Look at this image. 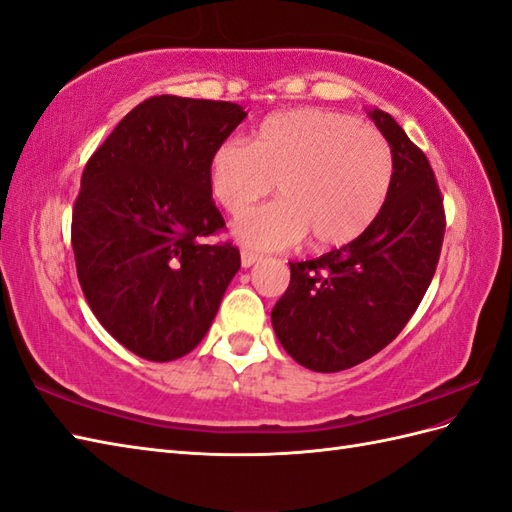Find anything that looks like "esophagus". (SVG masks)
<instances>
[{"label":"esophagus","instance_id":"34e87169","mask_svg":"<svg viewBox=\"0 0 512 512\" xmlns=\"http://www.w3.org/2000/svg\"><path fill=\"white\" fill-rule=\"evenodd\" d=\"M259 262V255L257 253H250V250H242V266L250 268L253 264Z\"/></svg>","mask_w":512,"mask_h":512}]
</instances>
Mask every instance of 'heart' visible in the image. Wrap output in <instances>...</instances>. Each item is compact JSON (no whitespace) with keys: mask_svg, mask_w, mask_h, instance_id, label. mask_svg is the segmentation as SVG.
<instances>
[{"mask_svg":"<svg viewBox=\"0 0 512 512\" xmlns=\"http://www.w3.org/2000/svg\"><path fill=\"white\" fill-rule=\"evenodd\" d=\"M394 156L378 129L356 118L299 107L264 118L248 145L226 140L209 160V184L224 209L242 215L278 182L282 200L235 222L242 244L288 248L308 233L317 248L361 237L383 211Z\"/></svg>","mask_w":512,"mask_h":512,"instance_id":"1","label":"heart"}]
</instances>
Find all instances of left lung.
Segmentation results:
<instances>
[{
  "instance_id": "8db88e82",
  "label": "left lung",
  "mask_w": 512,
  "mask_h": 512,
  "mask_svg": "<svg viewBox=\"0 0 512 512\" xmlns=\"http://www.w3.org/2000/svg\"><path fill=\"white\" fill-rule=\"evenodd\" d=\"M367 114L394 156L383 211L354 242L290 264V286L270 314L284 350L312 372H343L394 341L440 259L447 222L427 156L387 112Z\"/></svg>"
}]
</instances>
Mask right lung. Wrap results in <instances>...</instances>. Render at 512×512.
Here are the masks:
<instances>
[{
    "instance_id": "1",
    "label": "right lung",
    "mask_w": 512,
    "mask_h": 512,
    "mask_svg": "<svg viewBox=\"0 0 512 512\" xmlns=\"http://www.w3.org/2000/svg\"><path fill=\"white\" fill-rule=\"evenodd\" d=\"M242 105L162 94L134 107L83 169L72 211L79 284L114 339L154 363L198 345L239 270L209 184Z\"/></svg>"
}]
</instances>
